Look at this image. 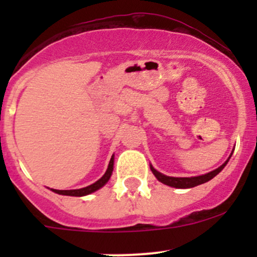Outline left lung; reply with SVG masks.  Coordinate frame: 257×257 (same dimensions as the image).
<instances>
[{
  "mask_svg": "<svg viewBox=\"0 0 257 257\" xmlns=\"http://www.w3.org/2000/svg\"><path fill=\"white\" fill-rule=\"evenodd\" d=\"M227 162H229V159H227L226 162H225L224 164L221 165V167H219V168H217V169L212 170V172L208 173V174L200 175V177H193V178H174V177H167V175H164V174H162V173L157 172V170H155L154 168L152 167V165H150V169H152L153 174L155 175V178H157L158 180L160 181V183L165 184V185L173 186V188L188 189V188H194V186L200 185V184H204V183H206V181L211 180L212 178L216 177V175L219 174V173L221 172L222 169H224V167L227 164Z\"/></svg>",
  "mask_w": 257,
  "mask_h": 257,
  "instance_id": "1",
  "label": "left lung"
}]
</instances>
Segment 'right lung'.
Masks as SVG:
<instances>
[{
  "mask_svg": "<svg viewBox=\"0 0 257 257\" xmlns=\"http://www.w3.org/2000/svg\"><path fill=\"white\" fill-rule=\"evenodd\" d=\"M113 164H114V158L112 157V158H110L109 165H108V169H107V172H105V174L103 175V177L100 178L99 180L95 181L94 184H92V185L85 186V188H82V189H76V190H57V189H52V191H54V193H57V194H61V195H68V196H84V195H88V194H90V193H93V191L98 190V189H100L103 185H105V184H107V181L109 180L110 175H112Z\"/></svg>",
  "mask_w": 257,
  "mask_h": 257,
  "instance_id": "1",
  "label": "right lung"
}]
</instances>
